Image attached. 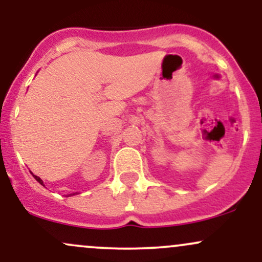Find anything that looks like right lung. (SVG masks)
Segmentation results:
<instances>
[{
    "label": "right lung",
    "mask_w": 262,
    "mask_h": 262,
    "mask_svg": "<svg viewBox=\"0 0 262 262\" xmlns=\"http://www.w3.org/2000/svg\"><path fill=\"white\" fill-rule=\"evenodd\" d=\"M33 176H34V179H35V180H37V181H38L39 183H40V185H43V181H41V180H40V179H39V177H38V176H35V175H33Z\"/></svg>",
    "instance_id": "obj_1"
}]
</instances>
